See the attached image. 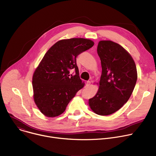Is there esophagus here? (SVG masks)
Wrapping results in <instances>:
<instances>
[{
	"mask_svg": "<svg viewBox=\"0 0 156 156\" xmlns=\"http://www.w3.org/2000/svg\"><path fill=\"white\" fill-rule=\"evenodd\" d=\"M91 82L90 81H87L86 82V87H88L89 86H90V85L91 84Z\"/></svg>",
	"mask_w": 156,
	"mask_h": 156,
	"instance_id": "obj_1",
	"label": "esophagus"
}]
</instances>
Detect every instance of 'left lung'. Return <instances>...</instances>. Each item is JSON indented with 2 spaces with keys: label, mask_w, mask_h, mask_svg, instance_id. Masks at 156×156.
<instances>
[{
  "label": "left lung",
  "mask_w": 156,
  "mask_h": 156,
  "mask_svg": "<svg viewBox=\"0 0 156 156\" xmlns=\"http://www.w3.org/2000/svg\"><path fill=\"white\" fill-rule=\"evenodd\" d=\"M102 74L97 94L89 105L99 115H108L119 110L129 99L137 80L135 63L119 44L101 41L98 49Z\"/></svg>",
  "instance_id": "left-lung-1"
}]
</instances>
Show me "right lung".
Listing matches in <instances>:
<instances>
[{"instance_id": "obj_1", "label": "right lung", "mask_w": 156, "mask_h": 156, "mask_svg": "<svg viewBox=\"0 0 156 156\" xmlns=\"http://www.w3.org/2000/svg\"><path fill=\"white\" fill-rule=\"evenodd\" d=\"M84 38L62 39L44 55L33 76L34 101L48 117L62 114L84 83L80 78L76 57L94 46ZM75 70V76L69 71Z\"/></svg>"}]
</instances>
